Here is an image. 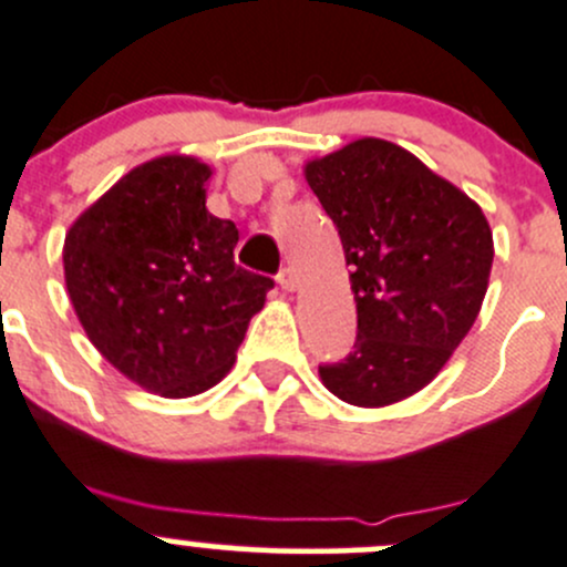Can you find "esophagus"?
I'll return each mask as SVG.
<instances>
[{
  "label": "esophagus",
  "mask_w": 567,
  "mask_h": 567,
  "mask_svg": "<svg viewBox=\"0 0 567 567\" xmlns=\"http://www.w3.org/2000/svg\"><path fill=\"white\" fill-rule=\"evenodd\" d=\"M277 282H279V288L285 290V293H293V290L299 288V274H296L290 266H285L282 271L277 274Z\"/></svg>",
  "instance_id": "obj_1"
}]
</instances>
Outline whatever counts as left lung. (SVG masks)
Instances as JSON below:
<instances>
[{"label": "left lung", "mask_w": 567, "mask_h": 567, "mask_svg": "<svg viewBox=\"0 0 567 567\" xmlns=\"http://www.w3.org/2000/svg\"><path fill=\"white\" fill-rule=\"evenodd\" d=\"M342 238L359 312L355 350L320 367L333 396L389 408L426 389L473 329L494 238L481 206L383 138L303 163Z\"/></svg>", "instance_id": "left-lung-1"}]
</instances>
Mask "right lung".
Listing matches in <instances>:
<instances>
[{
  "instance_id": "right-lung-1",
  "label": "right lung",
  "mask_w": 567,
  "mask_h": 567,
  "mask_svg": "<svg viewBox=\"0 0 567 567\" xmlns=\"http://www.w3.org/2000/svg\"><path fill=\"white\" fill-rule=\"evenodd\" d=\"M212 168L193 154L135 165L83 208L62 247L89 342L165 399L198 396L234 369L274 282L236 266L238 228L206 208Z\"/></svg>"
}]
</instances>
